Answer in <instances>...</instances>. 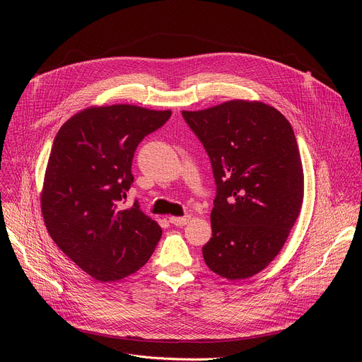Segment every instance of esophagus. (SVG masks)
Returning a JSON list of instances; mask_svg holds the SVG:
<instances>
[{"mask_svg":"<svg viewBox=\"0 0 362 362\" xmlns=\"http://www.w3.org/2000/svg\"><path fill=\"white\" fill-rule=\"evenodd\" d=\"M189 216H185V217H170L168 220H170V223L171 224H175V226H185V224H187L189 223Z\"/></svg>","mask_w":362,"mask_h":362,"instance_id":"34e87169","label":"esophagus"}]
</instances>
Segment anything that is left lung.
<instances>
[{
  "mask_svg": "<svg viewBox=\"0 0 362 362\" xmlns=\"http://www.w3.org/2000/svg\"><path fill=\"white\" fill-rule=\"evenodd\" d=\"M182 114L210 157L217 186L205 264L229 280L252 277L280 252L300 213L303 170L293 129L259 101Z\"/></svg>",
  "mask_w": 362,
  "mask_h": 362,
  "instance_id": "1",
  "label": "left lung"
}]
</instances>
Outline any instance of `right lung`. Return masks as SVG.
<instances>
[{"mask_svg":"<svg viewBox=\"0 0 362 362\" xmlns=\"http://www.w3.org/2000/svg\"><path fill=\"white\" fill-rule=\"evenodd\" d=\"M170 116V110L130 104L89 107L57 133L41 192L44 223L57 246L95 280L138 272L161 238L138 201L129 208L123 202L138 145Z\"/></svg>","mask_w":362,"mask_h":362,"instance_id":"obj_1","label":"right lung"}]
</instances>
